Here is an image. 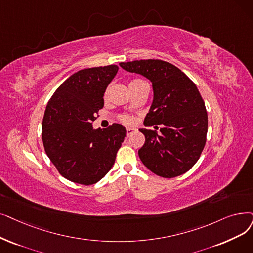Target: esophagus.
<instances>
[{
	"instance_id": "esophagus-1",
	"label": "esophagus",
	"mask_w": 253,
	"mask_h": 253,
	"mask_svg": "<svg viewBox=\"0 0 253 253\" xmlns=\"http://www.w3.org/2000/svg\"><path fill=\"white\" fill-rule=\"evenodd\" d=\"M135 131H136L135 128H126V134H127V136H129L133 132H135Z\"/></svg>"
}]
</instances>
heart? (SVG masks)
<instances>
[{
  "mask_svg": "<svg viewBox=\"0 0 253 253\" xmlns=\"http://www.w3.org/2000/svg\"><path fill=\"white\" fill-rule=\"evenodd\" d=\"M146 84V82L141 81V80H132L129 83V87L136 86V85H139V84ZM121 121H122V122H124V123H126V124H131V123L134 122V119L131 116L124 115V116L121 117Z\"/></svg>",
  "mask_w": 253,
  "mask_h": 253,
  "instance_id": "obj_1",
  "label": "heart"
}]
</instances>
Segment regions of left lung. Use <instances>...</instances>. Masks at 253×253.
Here are the masks:
<instances>
[{
  "mask_svg": "<svg viewBox=\"0 0 253 253\" xmlns=\"http://www.w3.org/2000/svg\"><path fill=\"white\" fill-rule=\"evenodd\" d=\"M123 69L151 81L154 99L144 124L162 125L139 129L146 137L138 150L141 162L155 174L174 178L188 171L199 160L208 132V114L195 84L174 65L161 60L120 63Z\"/></svg>",
  "mask_w": 253,
  "mask_h": 253,
  "instance_id": "obj_1",
  "label": "left lung"
}]
</instances>
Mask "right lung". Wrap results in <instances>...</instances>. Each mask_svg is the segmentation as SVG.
<instances>
[{
    "label": "right lung",
    "instance_id": "1",
    "mask_svg": "<svg viewBox=\"0 0 253 253\" xmlns=\"http://www.w3.org/2000/svg\"><path fill=\"white\" fill-rule=\"evenodd\" d=\"M117 65L75 72L49 99L42 121L46 155L65 179L82 185L100 181L113 168L126 136L123 125L94 129L92 124L104 105L107 85Z\"/></svg>",
    "mask_w": 253,
    "mask_h": 253
}]
</instances>
